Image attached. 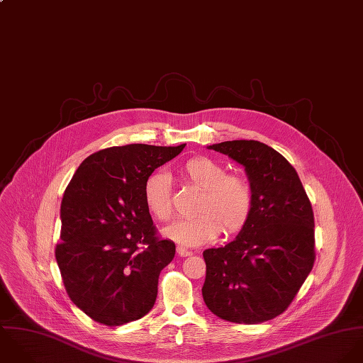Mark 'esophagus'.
Instances as JSON below:
<instances>
[{"label":"esophagus","mask_w":363,"mask_h":363,"mask_svg":"<svg viewBox=\"0 0 363 363\" xmlns=\"http://www.w3.org/2000/svg\"><path fill=\"white\" fill-rule=\"evenodd\" d=\"M177 254L179 257H189L192 254V251H189V250H186L184 247H177Z\"/></svg>","instance_id":"obj_1"}]
</instances>
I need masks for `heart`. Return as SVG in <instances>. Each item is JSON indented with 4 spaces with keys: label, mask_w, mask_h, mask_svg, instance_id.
<instances>
[{
    "label": "heart",
    "mask_w": 363,
    "mask_h": 363,
    "mask_svg": "<svg viewBox=\"0 0 363 363\" xmlns=\"http://www.w3.org/2000/svg\"><path fill=\"white\" fill-rule=\"evenodd\" d=\"M179 174L188 182L202 189L194 218H181L164 230V235L186 247H196L225 234L240 231L252 211V189L250 182L206 157L188 160ZM145 203L148 212L161 221L174 215L171 181L164 172L151 174L145 182Z\"/></svg>",
    "instance_id": "b5f03b06"
}]
</instances>
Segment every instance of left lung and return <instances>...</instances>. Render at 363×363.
I'll return each mask as SVG.
<instances>
[{
	"instance_id": "8db88e82",
	"label": "left lung",
	"mask_w": 363,
	"mask_h": 363,
	"mask_svg": "<svg viewBox=\"0 0 363 363\" xmlns=\"http://www.w3.org/2000/svg\"><path fill=\"white\" fill-rule=\"evenodd\" d=\"M241 164L252 211L237 237L203 251L208 308L238 324H259L289 307L314 265V215L296 169L257 140L209 145Z\"/></svg>"
}]
</instances>
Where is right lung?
Masks as SVG:
<instances>
[{
  "label": "right lung",
  "mask_w": 363,
  "mask_h": 363,
  "mask_svg": "<svg viewBox=\"0 0 363 363\" xmlns=\"http://www.w3.org/2000/svg\"><path fill=\"white\" fill-rule=\"evenodd\" d=\"M177 147L128 145L86 157L67 185L56 259L74 304L94 321L122 325L154 306L160 272L175 244L157 237L145 203V179Z\"/></svg>",
  "instance_id": "right-lung-1"
}]
</instances>
